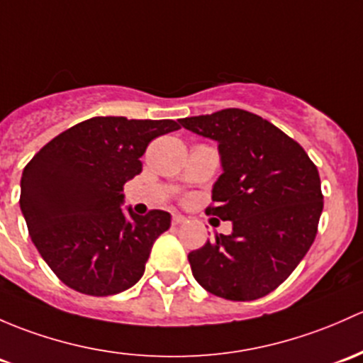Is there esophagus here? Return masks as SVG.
<instances>
[{"mask_svg": "<svg viewBox=\"0 0 363 363\" xmlns=\"http://www.w3.org/2000/svg\"><path fill=\"white\" fill-rule=\"evenodd\" d=\"M184 223H186V217L181 216V213H174V216H172V224H174V226H179V224H184Z\"/></svg>", "mask_w": 363, "mask_h": 363, "instance_id": "esophagus-1", "label": "esophagus"}]
</instances>
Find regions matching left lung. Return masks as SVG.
I'll list each match as a JSON object with an SVG mask.
<instances>
[{"instance_id":"left-lung-1","label":"left lung","mask_w":363,"mask_h":363,"mask_svg":"<svg viewBox=\"0 0 363 363\" xmlns=\"http://www.w3.org/2000/svg\"><path fill=\"white\" fill-rule=\"evenodd\" d=\"M179 123L219 144L223 174L212 188L208 216L231 220L189 252L193 277L213 296L254 301L284 284L310 250L323 194L306 151L257 114L223 109Z\"/></svg>"}]
</instances>
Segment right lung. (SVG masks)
Here are the masks:
<instances>
[{
  "instance_id": "right-lung-1",
  "label": "right lung",
  "mask_w": 363,
  "mask_h": 363,
  "mask_svg": "<svg viewBox=\"0 0 363 363\" xmlns=\"http://www.w3.org/2000/svg\"><path fill=\"white\" fill-rule=\"evenodd\" d=\"M174 120L95 116L59 133L26 165L21 211L29 236L62 284L113 296L140 280L170 213L121 211L123 186L143 172L152 139L179 130Z\"/></svg>"
}]
</instances>
